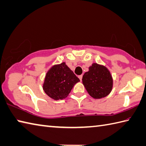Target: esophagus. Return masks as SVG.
<instances>
[{
  "label": "esophagus",
  "instance_id": "34e87169",
  "mask_svg": "<svg viewBox=\"0 0 146 146\" xmlns=\"http://www.w3.org/2000/svg\"><path fill=\"white\" fill-rule=\"evenodd\" d=\"M82 76H83V75H79V76H78V77H79V78H80V81H82Z\"/></svg>",
  "mask_w": 146,
  "mask_h": 146
}]
</instances>
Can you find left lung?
<instances>
[{
	"label": "left lung",
	"instance_id": "obj_1",
	"mask_svg": "<svg viewBox=\"0 0 146 146\" xmlns=\"http://www.w3.org/2000/svg\"><path fill=\"white\" fill-rule=\"evenodd\" d=\"M82 83L90 96L94 99H100L112 91L113 78L106 66L93 63L83 75Z\"/></svg>",
	"mask_w": 146,
	"mask_h": 146
}]
</instances>
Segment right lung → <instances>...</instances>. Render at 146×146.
<instances>
[{
  "mask_svg": "<svg viewBox=\"0 0 146 146\" xmlns=\"http://www.w3.org/2000/svg\"><path fill=\"white\" fill-rule=\"evenodd\" d=\"M80 82L72 70L63 62L52 66L48 71L43 84L45 93L54 100L68 97L73 86Z\"/></svg>",
  "mask_w": 146,
  "mask_h": 146,
  "instance_id": "right-lung-1",
  "label": "right lung"
}]
</instances>
